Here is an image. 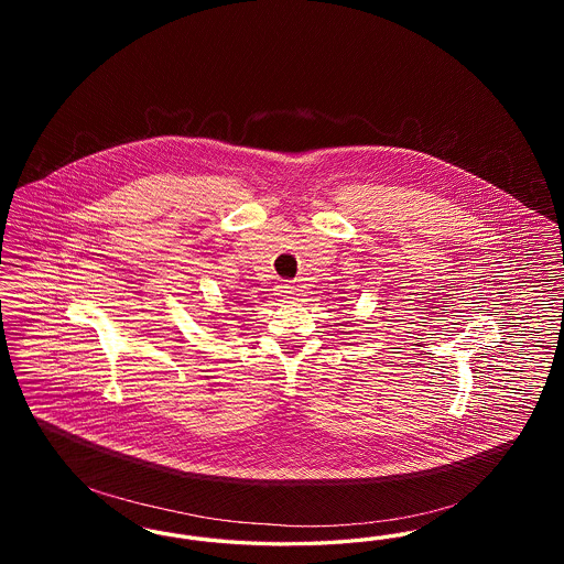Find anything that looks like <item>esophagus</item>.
<instances>
[{
    "label": "esophagus",
    "mask_w": 564,
    "mask_h": 564,
    "mask_svg": "<svg viewBox=\"0 0 564 564\" xmlns=\"http://www.w3.org/2000/svg\"><path fill=\"white\" fill-rule=\"evenodd\" d=\"M281 294L294 295V285H290V283H283V285H281Z\"/></svg>",
    "instance_id": "34e87169"
}]
</instances>
